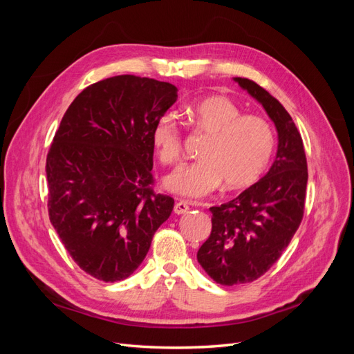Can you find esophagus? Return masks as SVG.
I'll return each mask as SVG.
<instances>
[{
  "label": "esophagus",
  "mask_w": 354,
  "mask_h": 354,
  "mask_svg": "<svg viewBox=\"0 0 354 354\" xmlns=\"http://www.w3.org/2000/svg\"><path fill=\"white\" fill-rule=\"evenodd\" d=\"M174 212L177 214V216H180V214H186V212H189V205L186 202H177L174 205Z\"/></svg>",
  "instance_id": "1"
}]
</instances>
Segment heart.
I'll use <instances>...</instances> for the list:
<instances>
[{
  "label": "heart",
  "mask_w": 354,
  "mask_h": 354,
  "mask_svg": "<svg viewBox=\"0 0 354 354\" xmlns=\"http://www.w3.org/2000/svg\"><path fill=\"white\" fill-rule=\"evenodd\" d=\"M195 130L208 134L201 160L177 169L165 180L171 194L186 199L209 196L221 185L226 190L250 187L266 173L274 152L272 125L242 109L226 95H209L187 108ZM151 140L159 160L174 165L181 158V131L173 116L153 124Z\"/></svg>",
  "instance_id": "heart-1"
}]
</instances>
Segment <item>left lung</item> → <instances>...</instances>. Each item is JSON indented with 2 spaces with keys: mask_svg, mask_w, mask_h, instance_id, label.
Listing matches in <instances>:
<instances>
[{
  "mask_svg": "<svg viewBox=\"0 0 354 354\" xmlns=\"http://www.w3.org/2000/svg\"><path fill=\"white\" fill-rule=\"evenodd\" d=\"M259 102L276 127L277 151L267 174L220 207H212V230L198 263L220 285L259 279L282 255L303 220L307 160L291 115L259 84L233 78Z\"/></svg>",
  "mask_w": 354,
  "mask_h": 354,
  "instance_id": "1",
  "label": "left lung"
}]
</instances>
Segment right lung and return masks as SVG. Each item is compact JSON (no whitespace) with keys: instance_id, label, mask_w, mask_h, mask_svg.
<instances>
[{"instance_id":"add662e5","label":"right lung","mask_w":354,"mask_h":354,"mask_svg":"<svg viewBox=\"0 0 354 354\" xmlns=\"http://www.w3.org/2000/svg\"><path fill=\"white\" fill-rule=\"evenodd\" d=\"M169 82L118 75L82 90L47 155L48 216L73 261L93 277L130 276L174 199L153 183V124L177 100Z\"/></svg>"}]
</instances>
